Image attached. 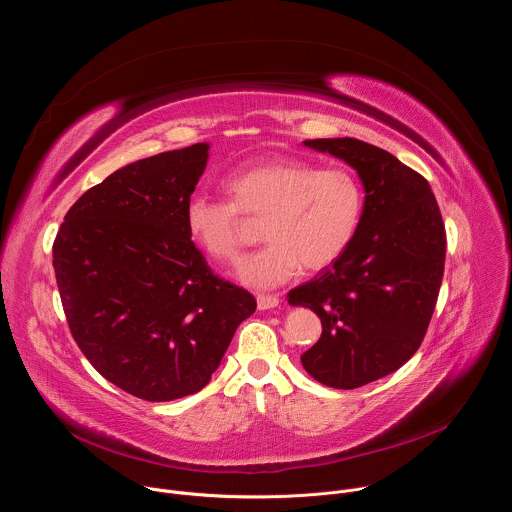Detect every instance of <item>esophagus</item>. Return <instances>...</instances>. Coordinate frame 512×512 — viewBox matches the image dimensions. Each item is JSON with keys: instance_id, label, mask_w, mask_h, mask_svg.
Wrapping results in <instances>:
<instances>
[{"instance_id": "esophagus-1", "label": "esophagus", "mask_w": 512, "mask_h": 512, "mask_svg": "<svg viewBox=\"0 0 512 512\" xmlns=\"http://www.w3.org/2000/svg\"><path fill=\"white\" fill-rule=\"evenodd\" d=\"M279 306V296H271V294H259L257 296V308L259 310H271Z\"/></svg>"}]
</instances>
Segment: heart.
Masks as SVG:
<instances>
[{
	"instance_id": "1",
	"label": "heart",
	"mask_w": 512,
	"mask_h": 512,
	"mask_svg": "<svg viewBox=\"0 0 512 512\" xmlns=\"http://www.w3.org/2000/svg\"><path fill=\"white\" fill-rule=\"evenodd\" d=\"M229 200L194 194L184 206L190 241L218 263H237L243 218L261 216L267 243L249 255L237 277L257 289L285 283L302 267L318 271L352 245L364 214V188L344 166L320 168L294 158L243 164L223 180Z\"/></svg>"
}]
</instances>
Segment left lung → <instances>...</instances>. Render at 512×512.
<instances>
[{
	"label": "left lung",
	"instance_id": "8db88e82",
	"mask_svg": "<svg viewBox=\"0 0 512 512\" xmlns=\"http://www.w3.org/2000/svg\"><path fill=\"white\" fill-rule=\"evenodd\" d=\"M304 145L344 160L364 186L352 245L287 294L322 320L320 340L302 354L308 375L356 389L391 375L421 346L444 277L446 229L427 180L393 154L352 137Z\"/></svg>",
	"mask_w": 512,
	"mask_h": 512
}]
</instances>
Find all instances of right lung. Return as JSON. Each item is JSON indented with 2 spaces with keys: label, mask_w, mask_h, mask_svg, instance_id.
<instances>
[{
  "label": "right lung",
  "mask_w": 512,
  "mask_h": 512,
  "mask_svg": "<svg viewBox=\"0 0 512 512\" xmlns=\"http://www.w3.org/2000/svg\"><path fill=\"white\" fill-rule=\"evenodd\" d=\"M208 143L137 160L64 216L52 265L72 338L113 385L143 401L198 393L257 302L214 275L184 206Z\"/></svg>",
  "instance_id": "add662e5"
}]
</instances>
